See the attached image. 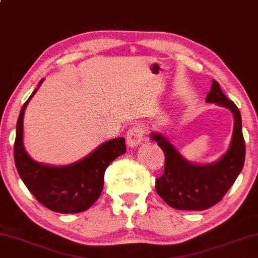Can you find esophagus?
Wrapping results in <instances>:
<instances>
[{"label": "esophagus", "mask_w": 258, "mask_h": 258, "mask_svg": "<svg viewBox=\"0 0 258 258\" xmlns=\"http://www.w3.org/2000/svg\"><path fill=\"white\" fill-rule=\"evenodd\" d=\"M144 138V132L141 126H133L126 133V145L129 148H136L142 143Z\"/></svg>", "instance_id": "1"}]
</instances>
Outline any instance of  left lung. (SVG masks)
Returning a JSON list of instances; mask_svg holds the SVG:
<instances>
[{"instance_id": "left-lung-1", "label": "left lung", "mask_w": 258, "mask_h": 258, "mask_svg": "<svg viewBox=\"0 0 258 258\" xmlns=\"http://www.w3.org/2000/svg\"><path fill=\"white\" fill-rule=\"evenodd\" d=\"M207 103L227 108L234 116L233 135L227 151L218 160L198 164L186 159L170 141L160 133H151L165 155V167L156 179V191L170 207L181 211H204L222 199L243 169L245 144L242 134V118L238 108L223 94L218 81H212Z\"/></svg>"}]
</instances>
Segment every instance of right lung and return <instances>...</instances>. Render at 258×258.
Here are the masks:
<instances>
[{
    "mask_svg": "<svg viewBox=\"0 0 258 258\" xmlns=\"http://www.w3.org/2000/svg\"><path fill=\"white\" fill-rule=\"evenodd\" d=\"M43 81H39L18 116L14 145L15 165L25 186L43 206L61 214L84 212L99 199L108 165L126 151L124 138L104 142L84 158L67 165L36 162L25 150L23 121L25 108Z\"/></svg>",
    "mask_w": 258,
    "mask_h": 258,
    "instance_id": "obj_1",
    "label": "right lung"
}]
</instances>
